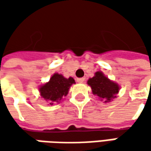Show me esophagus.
<instances>
[{
    "label": "esophagus",
    "mask_w": 151,
    "mask_h": 151,
    "mask_svg": "<svg viewBox=\"0 0 151 151\" xmlns=\"http://www.w3.org/2000/svg\"><path fill=\"white\" fill-rule=\"evenodd\" d=\"M76 81H77L78 82H80V83H82V82H84L85 78H83V77H81V78H77Z\"/></svg>",
    "instance_id": "esophagus-1"
}]
</instances>
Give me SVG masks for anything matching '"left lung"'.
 Returning a JSON list of instances; mask_svg holds the SVG:
<instances>
[{"label":"left lung","instance_id":"8db88e82","mask_svg":"<svg viewBox=\"0 0 151 151\" xmlns=\"http://www.w3.org/2000/svg\"><path fill=\"white\" fill-rule=\"evenodd\" d=\"M92 90V93L97 97L101 99H106L105 101H111L116 97V94L119 92V85L114 83L106 77L102 72H96L95 76L90 78L87 81Z\"/></svg>","mask_w":151,"mask_h":151}]
</instances>
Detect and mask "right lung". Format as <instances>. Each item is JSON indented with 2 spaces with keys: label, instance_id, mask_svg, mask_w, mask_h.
<instances>
[{
  "label": "right lung",
  "instance_id": "1",
  "mask_svg": "<svg viewBox=\"0 0 151 151\" xmlns=\"http://www.w3.org/2000/svg\"><path fill=\"white\" fill-rule=\"evenodd\" d=\"M74 83L75 80L72 77L66 79L62 75L55 73L48 83L39 88V91L42 97L50 101V105H53V102H59L66 96L69 88Z\"/></svg>",
  "mask_w": 151,
  "mask_h": 151
}]
</instances>
